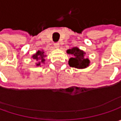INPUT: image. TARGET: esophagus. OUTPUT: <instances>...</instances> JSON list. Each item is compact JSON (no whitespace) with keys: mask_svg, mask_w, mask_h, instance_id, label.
I'll return each mask as SVG.
<instances>
[{"mask_svg":"<svg viewBox=\"0 0 121 121\" xmlns=\"http://www.w3.org/2000/svg\"><path fill=\"white\" fill-rule=\"evenodd\" d=\"M59 47H60V44H59V43H55V44H54V48H59Z\"/></svg>","mask_w":121,"mask_h":121,"instance_id":"1","label":"esophagus"}]
</instances>
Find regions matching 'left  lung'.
Masks as SVG:
<instances>
[{
    "instance_id": "8db88e82",
    "label": "left lung",
    "mask_w": 121,
    "mask_h": 121,
    "mask_svg": "<svg viewBox=\"0 0 121 121\" xmlns=\"http://www.w3.org/2000/svg\"><path fill=\"white\" fill-rule=\"evenodd\" d=\"M67 53L72 56L69 60V65L71 67L79 69H86L90 66V60L85 57L86 52L77 47H73L67 50Z\"/></svg>"
}]
</instances>
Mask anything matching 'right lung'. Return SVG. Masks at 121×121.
<instances>
[{
  "label": "right lung",
  "instance_id": "right-lung-1",
  "mask_svg": "<svg viewBox=\"0 0 121 121\" xmlns=\"http://www.w3.org/2000/svg\"><path fill=\"white\" fill-rule=\"evenodd\" d=\"M46 56V55L44 54V50H38L34 54L31 56V58L37 61V63H35L36 67H39V66L41 67L42 64H44V61H45L44 57Z\"/></svg>",
  "mask_w": 121,
  "mask_h": 121
}]
</instances>
